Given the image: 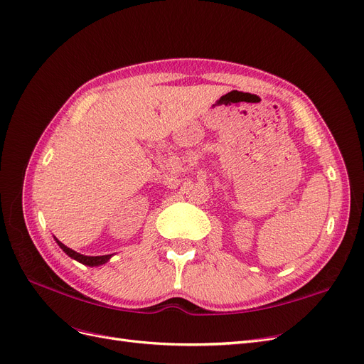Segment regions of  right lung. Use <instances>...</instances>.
<instances>
[{"label":"right lung","instance_id":"right-lung-1","mask_svg":"<svg viewBox=\"0 0 364 364\" xmlns=\"http://www.w3.org/2000/svg\"><path fill=\"white\" fill-rule=\"evenodd\" d=\"M56 240V243L60 245V248L68 255V257H71L73 259H76V261H79V263H82V264H85V266H100V264H105V263H107V261L110 259V257H112V254L110 255H98V257H88V255H82V254H79V252H76V251H73V250H70V248H67V246L64 245V243H61L60 240L58 239H55Z\"/></svg>","mask_w":364,"mask_h":364}]
</instances>
